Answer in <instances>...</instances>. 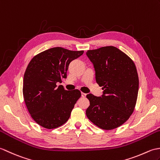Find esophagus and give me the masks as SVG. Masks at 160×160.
Returning a JSON list of instances; mask_svg holds the SVG:
<instances>
[{
  "label": "esophagus",
  "instance_id": "obj_1",
  "mask_svg": "<svg viewBox=\"0 0 160 160\" xmlns=\"http://www.w3.org/2000/svg\"><path fill=\"white\" fill-rule=\"evenodd\" d=\"M81 97H86V94L83 93V92H81Z\"/></svg>",
  "mask_w": 160,
  "mask_h": 160
}]
</instances>
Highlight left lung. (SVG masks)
I'll return each instance as SVG.
<instances>
[{"mask_svg":"<svg viewBox=\"0 0 160 160\" xmlns=\"http://www.w3.org/2000/svg\"><path fill=\"white\" fill-rule=\"evenodd\" d=\"M86 55L94 65L96 81L103 90L101 97L87 94L86 116L99 128L116 129L129 118L136 104L139 79L136 65L112 46L89 50Z\"/></svg>","mask_w":160,"mask_h":160,"instance_id":"8db88e82","label":"left lung"}]
</instances>
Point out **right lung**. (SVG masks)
Wrapping results in <instances>:
<instances>
[{
	"label": "right lung",
	"instance_id": "1",
	"mask_svg": "<svg viewBox=\"0 0 160 160\" xmlns=\"http://www.w3.org/2000/svg\"><path fill=\"white\" fill-rule=\"evenodd\" d=\"M83 53V51L51 48L35 55L28 64L24 74L23 96L28 111L38 125L51 129L69 119L81 92L66 90L62 85L56 84L66 79L70 63Z\"/></svg>",
	"mask_w": 160,
	"mask_h": 160
}]
</instances>
